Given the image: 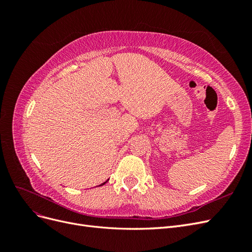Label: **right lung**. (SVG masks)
Wrapping results in <instances>:
<instances>
[{
    "label": "right lung",
    "mask_w": 252,
    "mask_h": 252,
    "mask_svg": "<svg viewBox=\"0 0 252 252\" xmlns=\"http://www.w3.org/2000/svg\"><path fill=\"white\" fill-rule=\"evenodd\" d=\"M105 183H106V182H105ZM105 183H103V184H101V185H100V186H102V185H104V184H105Z\"/></svg>",
    "instance_id": "obj_1"
}]
</instances>
